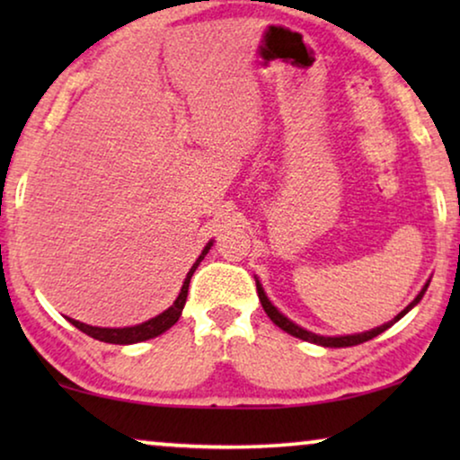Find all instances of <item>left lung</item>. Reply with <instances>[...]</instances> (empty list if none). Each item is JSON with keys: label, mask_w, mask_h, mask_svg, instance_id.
Listing matches in <instances>:
<instances>
[{"label": "left lung", "mask_w": 460, "mask_h": 460, "mask_svg": "<svg viewBox=\"0 0 460 460\" xmlns=\"http://www.w3.org/2000/svg\"><path fill=\"white\" fill-rule=\"evenodd\" d=\"M427 287H429V282H427V285H425L423 288H420V293L417 295V297H414L412 304L408 305V307H404V310H402V312L398 314V316H395V318L392 320V323H387V324H383V326H376V329H373V331L360 332V335H348V337H320V335H314V332H310V331H304V329H301V326H297V324H293L291 320L282 316V314H280L279 310H276V307H274L272 304H270V299L266 297V293H263V288H261L260 282H257V297H260L263 312L268 314L270 320H272V323H274L276 326H280L282 331H287L288 335L304 339V341H312V343L324 345V348H349V345L364 343V341H368V339H373V337H376V335H381V332H383V331H387L389 326H392L394 323H398V320H400L402 316H404V314H406L408 310H412V307L419 304L420 297H423L425 291H427Z\"/></svg>", "instance_id": "obj_1"}]
</instances>
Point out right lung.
I'll list each match as a JSON object with an SVG mask.
<instances>
[{"mask_svg":"<svg viewBox=\"0 0 460 460\" xmlns=\"http://www.w3.org/2000/svg\"><path fill=\"white\" fill-rule=\"evenodd\" d=\"M209 249H211V243L207 244V247L203 249V253L199 255V260L194 261L190 272L186 274V280H184V285H181V291L178 295V299L173 301V305L163 314H159V316L150 318L148 323H142L137 326H125V329H100V326L84 324V323H79V320H73V318H68V323H71L73 326H77V329L81 332H85V335L98 339V341L117 343V345H129V343H137V341H146V339H153L156 335H161V332L172 329V326L178 323V318L181 316V310H184V304H186V297H188V287H190V279H192L194 270L199 268V263L203 261V257L207 255V251H209Z\"/></svg>","mask_w":460,"mask_h":460,"instance_id":"obj_1","label":"right lung"}]
</instances>
